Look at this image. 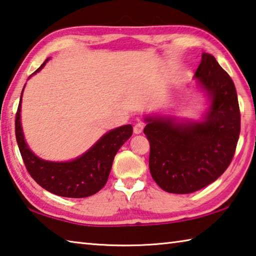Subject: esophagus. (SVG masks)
I'll use <instances>...</instances> for the list:
<instances>
[{
	"mask_svg": "<svg viewBox=\"0 0 256 256\" xmlns=\"http://www.w3.org/2000/svg\"><path fill=\"white\" fill-rule=\"evenodd\" d=\"M133 132L136 133V134H141L142 132H144V124L138 123V124L134 125V128H133Z\"/></svg>",
	"mask_w": 256,
	"mask_h": 256,
	"instance_id": "obj_1",
	"label": "esophagus"
}]
</instances>
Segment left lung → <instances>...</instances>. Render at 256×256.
Segmentation results:
<instances>
[{
  "instance_id": "left-lung-1",
  "label": "left lung",
  "mask_w": 256,
  "mask_h": 256,
  "mask_svg": "<svg viewBox=\"0 0 256 256\" xmlns=\"http://www.w3.org/2000/svg\"><path fill=\"white\" fill-rule=\"evenodd\" d=\"M194 79L209 102L200 120L144 116L151 176L168 193L188 194L214 183L228 168L240 138V106L232 78L214 56L202 53Z\"/></svg>"
}]
</instances>
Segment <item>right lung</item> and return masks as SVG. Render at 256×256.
I'll list each match as a JSON object with an SVG mask.
<instances>
[{
    "label": "right lung",
    "instance_id": "obj_1",
    "mask_svg": "<svg viewBox=\"0 0 256 256\" xmlns=\"http://www.w3.org/2000/svg\"><path fill=\"white\" fill-rule=\"evenodd\" d=\"M48 60L47 58L32 76L40 72ZM24 89L16 115V138L30 176L42 188L58 196L80 198L96 194L107 183L115 154L125 141L131 138L133 133L132 125L128 124L110 130L104 134L92 148L73 160H44L30 150L24 136L20 114Z\"/></svg>",
    "mask_w": 256,
    "mask_h": 256
}]
</instances>
